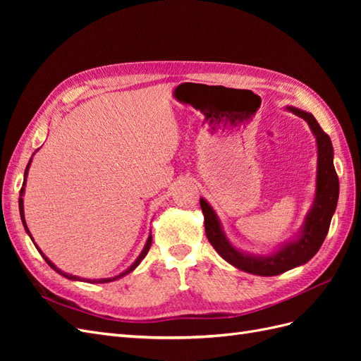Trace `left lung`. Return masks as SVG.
I'll return each mask as SVG.
<instances>
[{"label": "left lung", "mask_w": 361, "mask_h": 361, "mask_svg": "<svg viewBox=\"0 0 361 361\" xmlns=\"http://www.w3.org/2000/svg\"><path fill=\"white\" fill-rule=\"evenodd\" d=\"M289 110L309 123L316 137V143H318L316 197L312 211L305 216L302 232L297 241L289 243L271 256L255 257L241 253L226 239L220 221H218V216L215 215L212 207L203 199H200V207L204 215L206 236L216 253L238 269L264 277L279 276L281 272L302 265L318 253L326 233H329L331 216L336 211L338 199V179L333 164V145L330 137L324 133L319 123L316 122V118L310 113L297 110V108L292 106Z\"/></svg>", "instance_id": "1"}]
</instances>
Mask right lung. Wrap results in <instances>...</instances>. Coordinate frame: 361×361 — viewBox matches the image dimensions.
Listing matches in <instances>:
<instances>
[{
    "label": "right lung",
    "mask_w": 361,
    "mask_h": 361,
    "mask_svg": "<svg viewBox=\"0 0 361 361\" xmlns=\"http://www.w3.org/2000/svg\"><path fill=\"white\" fill-rule=\"evenodd\" d=\"M30 162H31V159H30ZM30 162L27 164V169H25V179H27V174H28V169H30ZM25 179H24V185H25ZM23 194H24V188H20V197H19V212H20V220H23V224H24V227H25V231H27V233L30 235V231H28V227H27V223H25V216H24V202H23ZM30 238H31V235H30ZM32 239V238H31ZM150 245H152V236H149V239H147V243H146V245H145V248H143V251H141V255L138 256V259L134 262V265H130V268L129 269H126L125 272H122V274H118V276H116V277H110V279H97V280H93V283H108V281H113V280H117V279H120V277H123V276H126V274H129L130 271L133 269H135L137 267H138V264L141 260L145 259V256L147 255V251H149V248H150ZM37 247V245H36ZM37 250H39V253L42 255V257L47 260V264L54 269V271H57L59 274H61L63 277H66V279H71V280H80V277H76V276H71V274H66V272H63V271H60L56 265L52 264V262L42 253V250L37 247Z\"/></svg>",
    "instance_id": "obj_1"
}]
</instances>
